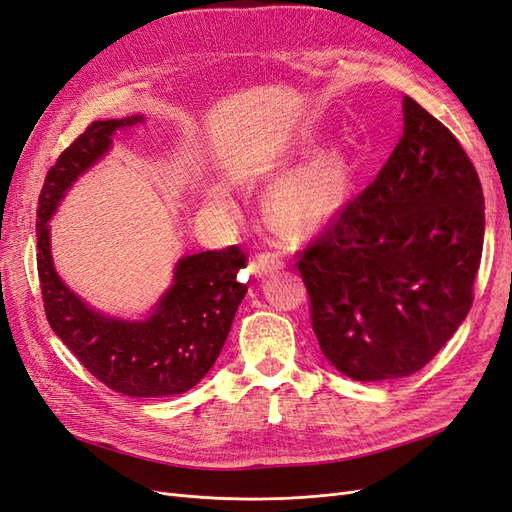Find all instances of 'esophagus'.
I'll return each mask as SVG.
<instances>
[{"instance_id": "34e87169", "label": "esophagus", "mask_w": 512, "mask_h": 512, "mask_svg": "<svg viewBox=\"0 0 512 512\" xmlns=\"http://www.w3.org/2000/svg\"><path fill=\"white\" fill-rule=\"evenodd\" d=\"M284 267V254L280 252H260L254 262H252V269L254 273L258 275H269V273H275L280 271Z\"/></svg>"}]
</instances>
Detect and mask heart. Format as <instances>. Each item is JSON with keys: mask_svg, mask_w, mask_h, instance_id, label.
I'll use <instances>...</instances> for the list:
<instances>
[{"mask_svg": "<svg viewBox=\"0 0 512 512\" xmlns=\"http://www.w3.org/2000/svg\"><path fill=\"white\" fill-rule=\"evenodd\" d=\"M344 190V162L335 156L320 158L277 183L271 200L273 213L286 222H318L342 203Z\"/></svg>", "mask_w": 512, "mask_h": 512, "instance_id": "b5f03b06", "label": "heart"}]
</instances>
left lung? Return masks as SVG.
I'll use <instances>...</instances> for the list:
<instances>
[{"instance_id":"obj_1","label":"left lung","mask_w":512,"mask_h":512,"mask_svg":"<svg viewBox=\"0 0 512 512\" xmlns=\"http://www.w3.org/2000/svg\"><path fill=\"white\" fill-rule=\"evenodd\" d=\"M483 237L468 153L404 96L389 160L297 254L322 354L361 382L423 369L470 312Z\"/></svg>"}]
</instances>
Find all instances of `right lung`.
Masks as SVG:
<instances>
[{
	"label": "right lung",
	"mask_w": 512,
	"mask_h": 512,
	"mask_svg": "<svg viewBox=\"0 0 512 512\" xmlns=\"http://www.w3.org/2000/svg\"><path fill=\"white\" fill-rule=\"evenodd\" d=\"M138 123H143L141 115L94 121L61 151L38 198L36 260L46 320L89 374L128 397H166L190 391L220 356L247 292V284L237 277L247 262L245 252L230 245L181 258L175 284L153 316L145 322H123L94 312L59 280L46 226L76 177L111 147L113 134Z\"/></svg>",
	"instance_id": "obj_1"
}]
</instances>
